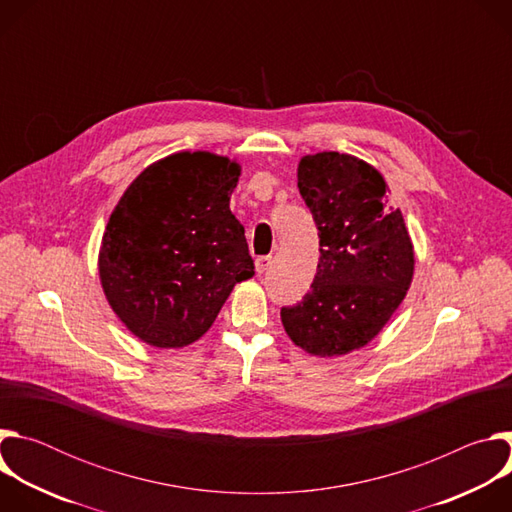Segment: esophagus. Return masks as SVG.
<instances>
[{
    "mask_svg": "<svg viewBox=\"0 0 512 512\" xmlns=\"http://www.w3.org/2000/svg\"><path fill=\"white\" fill-rule=\"evenodd\" d=\"M271 263H273L271 255H263V257H257V261H255L257 273H267V269L271 267Z\"/></svg>",
    "mask_w": 512,
    "mask_h": 512,
    "instance_id": "1",
    "label": "esophagus"
}]
</instances>
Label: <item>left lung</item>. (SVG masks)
I'll return each mask as SVG.
<instances>
[{
    "instance_id": "obj_1",
    "label": "left lung",
    "mask_w": 512,
    "mask_h": 512,
    "mask_svg": "<svg viewBox=\"0 0 512 512\" xmlns=\"http://www.w3.org/2000/svg\"><path fill=\"white\" fill-rule=\"evenodd\" d=\"M298 188L320 237L312 289L281 308L287 336L316 356L369 344L403 302L413 279V245L399 208L387 204L379 170L348 154L304 156Z\"/></svg>"
}]
</instances>
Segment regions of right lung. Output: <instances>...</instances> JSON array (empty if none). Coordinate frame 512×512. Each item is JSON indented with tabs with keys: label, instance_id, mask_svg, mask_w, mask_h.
<instances>
[{
	"label": "right lung",
	"instance_id": "1",
	"mask_svg": "<svg viewBox=\"0 0 512 512\" xmlns=\"http://www.w3.org/2000/svg\"><path fill=\"white\" fill-rule=\"evenodd\" d=\"M241 166L180 152L145 168L107 223L99 277L131 334L182 348L216 320L233 287L255 275L245 229L229 208Z\"/></svg>",
	"mask_w": 512,
	"mask_h": 512
}]
</instances>
